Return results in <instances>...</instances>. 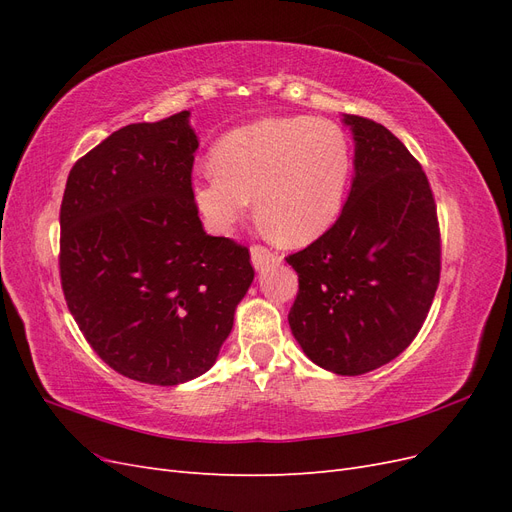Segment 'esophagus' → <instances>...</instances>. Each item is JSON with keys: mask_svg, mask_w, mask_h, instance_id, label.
Instances as JSON below:
<instances>
[{"mask_svg": "<svg viewBox=\"0 0 512 512\" xmlns=\"http://www.w3.org/2000/svg\"><path fill=\"white\" fill-rule=\"evenodd\" d=\"M250 254H252V265L256 271L267 269L269 265H273V262H280V256L273 254L271 250H267V247H262V245H254Z\"/></svg>", "mask_w": 512, "mask_h": 512, "instance_id": "34e87169", "label": "esophagus"}]
</instances>
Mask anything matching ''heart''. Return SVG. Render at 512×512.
Instances as JSON below:
<instances>
[{
  "mask_svg": "<svg viewBox=\"0 0 512 512\" xmlns=\"http://www.w3.org/2000/svg\"><path fill=\"white\" fill-rule=\"evenodd\" d=\"M211 166L192 181L194 205L215 232L245 218L252 196L260 222L288 245L312 243L344 205L350 149L342 128L318 117H269L228 132Z\"/></svg>",
  "mask_w": 512,
  "mask_h": 512,
  "instance_id": "heart-1",
  "label": "heart"
}]
</instances>
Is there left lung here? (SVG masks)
Here are the masks:
<instances>
[{
    "instance_id": "left-lung-1",
    "label": "left lung",
    "mask_w": 512,
    "mask_h": 512,
    "mask_svg": "<svg viewBox=\"0 0 512 512\" xmlns=\"http://www.w3.org/2000/svg\"><path fill=\"white\" fill-rule=\"evenodd\" d=\"M354 177L337 222L288 256L299 294L288 324L301 350L337 376L391 363L421 331L440 282V230L429 181L380 123L342 115Z\"/></svg>"
}]
</instances>
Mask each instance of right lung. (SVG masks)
<instances>
[{"instance_id": "add662e5", "label": "right lung", "mask_w": 512, "mask_h": 512, "mask_svg": "<svg viewBox=\"0 0 512 512\" xmlns=\"http://www.w3.org/2000/svg\"><path fill=\"white\" fill-rule=\"evenodd\" d=\"M190 111L113 132L76 162L61 200V288L79 329L121 376H203L254 282L250 252L211 237L192 198Z\"/></svg>"}]
</instances>
